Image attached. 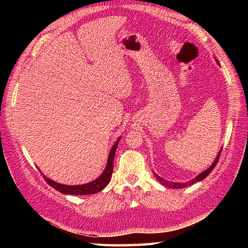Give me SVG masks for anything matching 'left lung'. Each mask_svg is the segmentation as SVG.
<instances>
[{"label": "left lung", "instance_id": "obj_1", "mask_svg": "<svg viewBox=\"0 0 248 248\" xmlns=\"http://www.w3.org/2000/svg\"><path fill=\"white\" fill-rule=\"evenodd\" d=\"M217 62L218 64L217 60ZM220 152H222V149L219 150L217 156L215 157V160H214V162L212 163V165L210 166V167L208 168V170H205L202 171V173H199V175H198L196 178H194V179H192V180H189V181H187V182H183V183H182V182H171V181L165 180V179L161 178L160 176H157L155 172H154V175L156 177V179H157V180H159V182L162 184V186H166V187H170V188H182V187H186V186H192V184L196 183V182H198V181H202V180H203V179H204L205 177L209 176V173L213 170V168L215 167V165L217 164L218 159H219V156H220Z\"/></svg>", "mask_w": 248, "mask_h": 248}]
</instances>
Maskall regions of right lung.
I'll list each match as a JSON object with an SVG mask.
<instances>
[{"instance_id": "add662e5", "label": "right lung", "mask_w": 248, "mask_h": 248, "mask_svg": "<svg viewBox=\"0 0 248 248\" xmlns=\"http://www.w3.org/2000/svg\"><path fill=\"white\" fill-rule=\"evenodd\" d=\"M119 140H120V138L117 140H116V143L114 144L113 148L110 149V152H109L108 157V164H107V167H105L104 171L101 173V176L96 179V180H93V181L89 182V183L81 184V186H66V184L57 183L53 180H51V179H49L48 177H46V176L43 175L44 179L50 186L55 188L56 191H59L62 194L91 195V194H94V193H98L100 191H102V189L109 183L110 177H112L114 156H115L116 149H117Z\"/></svg>"}]
</instances>
